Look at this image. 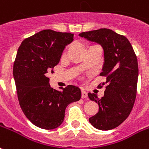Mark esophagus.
Masks as SVG:
<instances>
[{"instance_id":"1","label":"esophagus","mask_w":149,"mask_h":149,"mask_svg":"<svg viewBox=\"0 0 149 149\" xmlns=\"http://www.w3.org/2000/svg\"><path fill=\"white\" fill-rule=\"evenodd\" d=\"M81 97H82L83 98H86V97H87V93L86 92V91H82V92H81Z\"/></svg>"}]
</instances>
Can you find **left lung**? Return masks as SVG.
Listing matches in <instances>:
<instances>
[{"mask_svg": "<svg viewBox=\"0 0 149 149\" xmlns=\"http://www.w3.org/2000/svg\"><path fill=\"white\" fill-rule=\"evenodd\" d=\"M79 37L102 45L104 64L100 76L106 81L104 96L88 93V97L99 106L89 122L98 130H109L120 126L129 116L137 95L138 64L137 56L127 38L109 29L83 32Z\"/></svg>", "mask_w": 149, "mask_h": 149, "instance_id": "8db88e82", "label": "left lung"}]
</instances>
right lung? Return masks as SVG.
Listing matches in <instances>:
<instances>
[{
	"label": "right lung",
	"mask_w": 149,
	"mask_h": 149,
	"mask_svg": "<svg viewBox=\"0 0 149 149\" xmlns=\"http://www.w3.org/2000/svg\"><path fill=\"white\" fill-rule=\"evenodd\" d=\"M73 35L44 29L25 39L17 52L13 76L19 105L27 119L42 129L59 127L68 105L81 97L78 87L68 85L57 91L51 87L47 77L58 64Z\"/></svg>",
	"instance_id": "right-lung-1"
}]
</instances>
